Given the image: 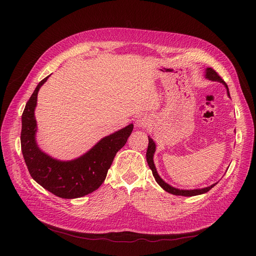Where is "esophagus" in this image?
Segmentation results:
<instances>
[{
  "label": "esophagus",
  "instance_id": "1",
  "mask_svg": "<svg viewBox=\"0 0 256 256\" xmlns=\"http://www.w3.org/2000/svg\"><path fill=\"white\" fill-rule=\"evenodd\" d=\"M150 117L147 116V115H145V114H140V115H138L137 117H136V126H138V128H144V126H146L147 124H150Z\"/></svg>",
  "mask_w": 256,
  "mask_h": 256
}]
</instances>
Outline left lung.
<instances>
[{
    "label": "left lung",
    "instance_id": "left-lung-1",
    "mask_svg": "<svg viewBox=\"0 0 256 256\" xmlns=\"http://www.w3.org/2000/svg\"><path fill=\"white\" fill-rule=\"evenodd\" d=\"M206 78L210 80H212V82H219V83H222L224 85V87L226 88L227 90V96L230 98V90H228V87H227V84L224 82V80H222V78L214 72L212 68H210V67H208V68L206 70ZM154 152H156V143L154 141L148 136V148H147V152H146V160H147V164H148L150 168L152 169V174L156 178V182L160 186V188L162 189H164L166 192L170 193V194H173V195H178V196H196V195H200V194H204L206 192H208L212 186H214L217 184V182H214L212 184H210V186H206V188H202V189H193V190H182V189H178V188H174L172 186H170L169 184H167L165 180H163L162 178H160V176H158V173L156 171V168L154 166Z\"/></svg>",
    "mask_w": 256,
    "mask_h": 256
}]
</instances>
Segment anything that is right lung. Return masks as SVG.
I'll list each match as a JSON object with an SVG mask.
<instances>
[{
  "label": "right lung",
  "instance_id": "obj_1",
  "mask_svg": "<svg viewBox=\"0 0 256 256\" xmlns=\"http://www.w3.org/2000/svg\"><path fill=\"white\" fill-rule=\"evenodd\" d=\"M48 76L39 82L24 106L22 115V152L31 176L37 184L60 198H80L98 190L104 182L117 152L126 143L134 124L104 137L86 154L74 160H60L52 158L37 145L34 113L38 91Z\"/></svg>",
  "mask_w": 256,
  "mask_h": 256
}]
</instances>
